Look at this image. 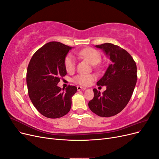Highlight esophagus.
Masks as SVG:
<instances>
[{
  "label": "esophagus",
  "mask_w": 159,
  "mask_h": 159,
  "mask_svg": "<svg viewBox=\"0 0 159 159\" xmlns=\"http://www.w3.org/2000/svg\"><path fill=\"white\" fill-rule=\"evenodd\" d=\"M77 89H78V91H80V90H84L86 88L84 87H81V86H78V87H77Z\"/></svg>",
  "instance_id": "34e87169"
}]
</instances>
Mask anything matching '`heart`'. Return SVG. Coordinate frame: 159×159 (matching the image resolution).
Here are the masks:
<instances>
[{"mask_svg":"<svg viewBox=\"0 0 159 159\" xmlns=\"http://www.w3.org/2000/svg\"><path fill=\"white\" fill-rule=\"evenodd\" d=\"M76 54L81 58L87 60L92 65L98 64L102 60V56H101L98 50L92 48H86L78 51L76 52ZM75 58L73 55L70 54L66 56L64 60V66L66 71L68 73H71L75 70ZM96 77L94 74H81L75 75L73 79V81L75 83L81 85H88Z\"/></svg>","mask_w":159,"mask_h":159,"instance_id":"heart-1","label":"heart"}]
</instances>
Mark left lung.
<instances>
[{
	"label": "left lung",
	"instance_id": "1",
	"mask_svg": "<svg viewBox=\"0 0 159 159\" xmlns=\"http://www.w3.org/2000/svg\"><path fill=\"white\" fill-rule=\"evenodd\" d=\"M109 57V64L98 85H105L101 94L94 88V98L89 101L91 111L99 117H109L120 113L131 99L137 80V66L132 56L121 47L111 43L96 45Z\"/></svg>",
	"mask_w": 159,
	"mask_h": 159
}]
</instances>
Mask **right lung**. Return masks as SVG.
Returning a JSON list of instances; mask_svg holds the SVG:
<instances>
[{
	"label": "right lung",
	"mask_w": 159,
	"mask_h": 159,
	"mask_svg": "<svg viewBox=\"0 0 159 159\" xmlns=\"http://www.w3.org/2000/svg\"><path fill=\"white\" fill-rule=\"evenodd\" d=\"M71 49L59 42H48L34 53L28 64V95L34 106L46 117H61L71 109L77 88L68 85L64 90L57 85L67 74L64 60Z\"/></svg>",
	"instance_id": "obj_1"
}]
</instances>
